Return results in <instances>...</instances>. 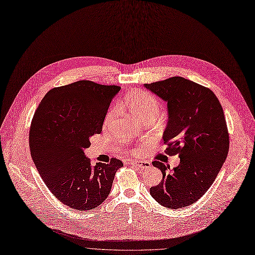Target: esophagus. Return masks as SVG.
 <instances>
[{
    "label": "esophagus",
    "mask_w": 255,
    "mask_h": 255,
    "mask_svg": "<svg viewBox=\"0 0 255 255\" xmlns=\"http://www.w3.org/2000/svg\"><path fill=\"white\" fill-rule=\"evenodd\" d=\"M128 164H132V165H136L137 168L140 169H149L151 168V163L148 161H140V160H129Z\"/></svg>",
    "instance_id": "obj_1"
}]
</instances>
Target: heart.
<instances>
[{"label": "heart", "instance_id": "b5f03b06", "mask_svg": "<svg viewBox=\"0 0 255 255\" xmlns=\"http://www.w3.org/2000/svg\"><path fill=\"white\" fill-rule=\"evenodd\" d=\"M123 105L127 108L130 114L136 120L142 122L149 119H155L159 114V104L157 99L152 94L142 91L135 90L126 95L123 99ZM117 117V110L110 109L105 117L104 125H112ZM134 154L138 153V149L132 150Z\"/></svg>", "mask_w": 255, "mask_h": 255}]
</instances>
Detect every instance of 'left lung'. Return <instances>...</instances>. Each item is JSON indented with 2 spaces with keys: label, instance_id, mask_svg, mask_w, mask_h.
Instances as JSON below:
<instances>
[{
  "label": "left lung",
  "instance_id": "left-lung-1",
  "mask_svg": "<svg viewBox=\"0 0 255 255\" xmlns=\"http://www.w3.org/2000/svg\"><path fill=\"white\" fill-rule=\"evenodd\" d=\"M145 87L168 102L164 152L180 157L172 170L158 160L152 162L162 180L150 194L164 207L189 206L208 191L227 157L229 133L222 105L208 87L179 76Z\"/></svg>",
  "mask_w": 255,
  "mask_h": 255
}]
</instances>
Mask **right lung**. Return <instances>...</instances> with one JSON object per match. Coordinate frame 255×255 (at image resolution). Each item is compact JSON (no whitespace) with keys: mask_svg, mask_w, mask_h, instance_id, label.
<instances>
[{"mask_svg":"<svg viewBox=\"0 0 255 255\" xmlns=\"http://www.w3.org/2000/svg\"><path fill=\"white\" fill-rule=\"evenodd\" d=\"M117 85L80 80L52 88L33 116L29 146L35 167L50 192L64 205L90 210L112 190L118 158L93 165L84 156L90 138L100 134L107 109L120 91Z\"/></svg>","mask_w":255,"mask_h":255,"instance_id":"1","label":"right lung"}]
</instances>
